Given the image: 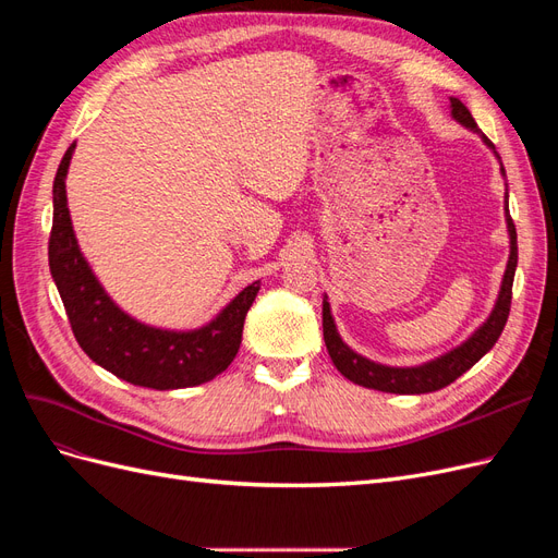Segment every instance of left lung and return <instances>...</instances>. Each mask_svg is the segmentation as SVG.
<instances>
[{"mask_svg": "<svg viewBox=\"0 0 558 558\" xmlns=\"http://www.w3.org/2000/svg\"><path fill=\"white\" fill-rule=\"evenodd\" d=\"M451 116L461 125L470 128L472 132H477L488 148H494L492 140L480 132L475 118H472V113L468 111V107L461 102V99L451 97ZM494 154H496V148H494ZM500 170H502V165H500ZM502 174H505V170H502ZM505 216H508V230H510V260H508V269H505L496 307H494L492 316L484 320V326H480L475 330V335L468 337L461 347H456L453 351L445 353V356L435 359L430 363L416 365V367H388V365H379V363H373V361L359 356L356 351H351L342 342L340 332H337V328H335L328 300H324V340H326V347H328V353H330L335 367L340 369V373L353 384L365 386V388H377V391H384V393H400V396H418V393L440 391V388L449 386L463 373H468V369L498 342V337H500L505 324H508V316H510L512 281H514V269H517V228H514L512 216H510L508 195H505Z\"/></svg>", "mask_w": 558, "mask_h": 558, "instance_id": "obj_1", "label": "left lung"}]
</instances>
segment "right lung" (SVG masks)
Here are the masks:
<instances>
[{
	"label": "right lung",
	"instance_id": "add662e5",
	"mask_svg": "<svg viewBox=\"0 0 558 558\" xmlns=\"http://www.w3.org/2000/svg\"><path fill=\"white\" fill-rule=\"evenodd\" d=\"M74 146L66 148L53 181L48 265L76 342L97 365L134 386L170 391L211 381L238 356L244 318L260 281L246 286L211 324L197 330H160L128 316L99 286L74 238L64 191Z\"/></svg>",
	"mask_w": 558,
	"mask_h": 558
}]
</instances>
